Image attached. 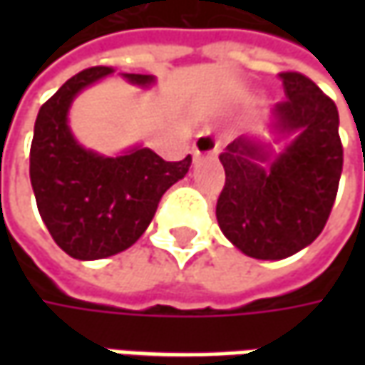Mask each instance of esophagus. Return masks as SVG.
<instances>
[{
    "mask_svg": "<svg viewBox=\"0 0 365 365\" xmlns=\"http://www.w3.org/2000/svg\"><path fill=\"white\" fill-rule=\"evenodd\" d=\"M219 152V138L215 133H211L209 130H205L197 135L195 140V148H192V154L197 158L201 156H215Z\"/></svg>",
    "mask_w": 365,
    "mask_h": 365,
    "instance_id": "1",
    "label": "esophagus"
}]
</instances>
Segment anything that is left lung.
I'll return each instance as SVG.
<instances>
[{
  "label": "left lung",
  "instance_id": "1",
  "mask_svg": "<svg viewBox=\"0 0 365 365\" xmlns=\"http://www.w3.org/2000/svg\"><path fill=\"white\" fill-rule=\"evenodd\" d=\"M287 99L272 109V128L299 132L268 168V154L252 138L227 144L219 160L225 185L217 199L223 235L245 256L282 259L323 232L339 189L344 146L333 99L301 73H280Z\"/></svg>",
  "mask_w": 365,
  "mask_h": 365
}]
</instances>
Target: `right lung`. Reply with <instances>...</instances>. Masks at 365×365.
Masks as SVG:
<instances>
[{"label":"right lung","instance_id":"1","mask_svg":"<svg viewBox=\"0 0 365 365\" xmlns=\"http://www.w3.org/2000/svg\"><path fill=\"white\" fill-rule=\"evenodd\" d=\"M111 66H91L71 77L40 107L30 148V180L40 217L68 256L99 259L120 254L146 232L162 195L189 173L190 154L162 160L150 148L106 158L77 144L66 123L75 95ZM146 87L152 75H123Z\"/></svg>","mask_w":365,"mask_h":365}]
</instances>
